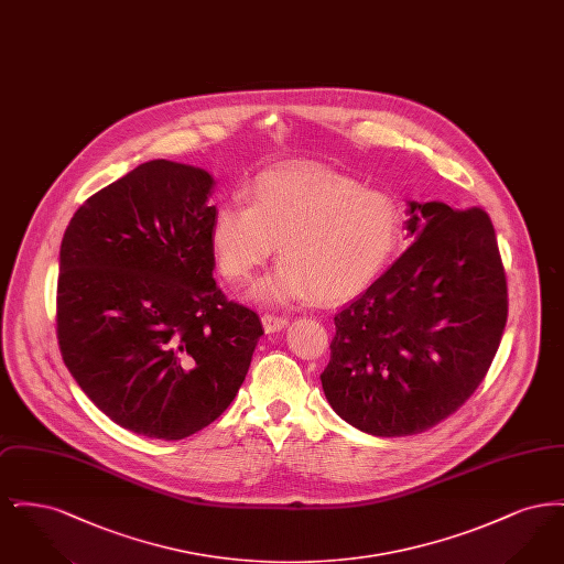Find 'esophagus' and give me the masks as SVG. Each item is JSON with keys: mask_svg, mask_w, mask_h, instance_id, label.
Instances as JSON below:
<instances>
[{"mask_svg": "<svg viewBox=\"0 0 564 564\" xmlns=\"http://www.w3.org/2000/svg\"><path fill=\"white\" fill-rule=\"evenodd\" d=\"M288 323H290V319H288L285 315H274V313H267V315H262V325H264L267 334L283 329Z\"/></svg>", "mask_w": 564, "mask_h": 564, "instance_id": "1", "label": "esophagus"}]
</instances>
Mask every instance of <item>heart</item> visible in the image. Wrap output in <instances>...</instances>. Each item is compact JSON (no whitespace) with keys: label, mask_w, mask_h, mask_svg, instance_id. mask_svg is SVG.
Here are the masks:
<instances>
[{"label":"heart","mask_w":564,"mask_h":564,"mask_svg":"<svg viewBox=\"0 0 564 564\" xmlns=\"http://www.w3.org/2000/svg\"><path fill=\"white\" fill-rule=\"evenodd\" d=\"M403 235L400 203L382 189L313 166L260 173L247 205L215 212L209 242L215 267L232 283L264 267L279 245L281 267L256 285L262 300H347L393 262Z\"/></svg>","instance_id":"obj_1"}]
</instances>
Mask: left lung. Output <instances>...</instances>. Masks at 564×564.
Wrapping results in <instances>:
<instances>
[{
  "label": "left lung",
  "mask_w": 564,
  "mask_h": 564,
  "mask_svg": "<svg viewBox=\"0 0 564 564\" xmlns=\"http://www.w3.org/2000/svg\"><path fill=\"white\" fill-rule=\"evenodd\" d=\"M414 242L336 313L322 384L327 402L378 437L435 427L488 372L508 322V281L480 207L410 203Z\"/></svg>",
  "instance_id": "obj_1"
}]
</instances>
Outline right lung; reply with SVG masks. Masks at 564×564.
<instances>
[{"instance_id":"right-lung-1","label":"right lung","mask_w":564,"mask_h":564,"mask_svg":"<svg viewBox=\"0 0 564 564\" xmlns=\"http://www.w3.org/2000/svg\"><path fill=\"white\" fill-rule=\"evenodd\" d=\"M207 171L139 164L84 200L61 242L56 338L104 414L184 440L230 405L264 334L214 279Z\"/></svg>"}]
</instances>
